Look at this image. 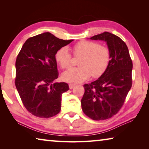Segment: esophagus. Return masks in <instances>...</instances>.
Segmentation results:
<instances>
[{
  "mask_svg": "<svg viewBox=\"0 0 149 149\" xmlns=\"http://www.w3.org/2000/svg\"><path fill=\"white\" fill-rule=\"evenodd\" d=\"M75 86V84H69V87H70V89H73V88H74Z\"/></svg>",
  "mask_w": 149,
  "mask_h": 149,
  "instance_id": "obj_1",
  "label": "esophagus"
}]
</instances>
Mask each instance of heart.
I'll use <instances>...</instances> for the list:
<instances>
[{
    "label": "heart",
    "mask_w": 149,
    "mask_h": 149,
    "mask_svg": "<svg viewBox=\"0 0 149 149\" xmlns=\"http://www.w3.org/2000/svg\"><path fill=\"white\" fill-rule=\"evenodd\" d=\"M73 56L78 60L77 68H74L62 74V79L66 82L77 84L87 79L91 75L98 78L106 72L110 60L108 48L94 41H81L72 47ZM58 64L63 69H67L72 64V56L66 47H62L55 54Z\"/></svg>",
    "instance_id": "heart-1"
}]
</instances>
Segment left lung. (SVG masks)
<instances>
[{"instance_id":"obj_1","label":"left lung","mask_w":149,"mask_h":149,"mask_svg":"<svg viewBox=\"0 0 149 149\" xmlns=\"http://www.w3.org/2000/svg\"><path fill=\"white\" fill-rule=\"evenodd\" d=\"M107 42L110 60L106 72L97 80L84 85L81 100L84 114L94 120H104L116 114L132 86L133 63L127 45L109 32L91 37Z\"/></svg>"}]
</instances>
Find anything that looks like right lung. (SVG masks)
<instances>
[{
    "label": "right lung",
    "mask_w": 149,
    "mask_h": 149,
    "mask_svg": "<svg viewBox=\"0 0 149 149\" xmlns=\"http://www.w3.org/2000/svg\"><path fill=\"white\" fill-rule=\"evenodd\" d=\"M72 41L44 33L27 39L17 54L15 85L25 108L35 116L49 118L60 112L62 95L69 86L54 82L59 75L55 54Z\"/></svg>",
    "instance_id": "right-lung-1"
}]
</instances>
